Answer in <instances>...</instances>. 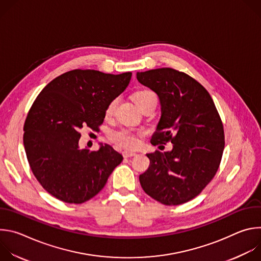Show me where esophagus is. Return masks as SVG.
<instances>
[{"mask_svg":"<svg viewBox=\"0 0 261 261\" xmlns=\"http://www.w3.org/2000/svg\"><path fill=\"white\" fill-rule=\"evenodd\" d=\"M136 155V153L134 152H131V151H124L123 152V156L125 158H131V157H134Z\"/></svg>","mask_w":261,"mask_h":261,"instance_id":"1","label":"esophagus"}]
</instances>
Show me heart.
Instances as JSON below:
<instances>
[{
  "label": "heart",
  "instance_id": "obj_1",
  "mask_svg": "<svg viewBox=\"0 0 261 261\" xmlns=\"http://www.w3.org/2000/svg\"><path fill=\"white\" fill-rule=\"evenodd\" d=\"M157 97L156 94L152 91H148V90H142V91H138L133 95V99L135 101V103L138 105V107L140 108L141 105L143 103H145L147 100H150L151 98ZM118 103V99L115 98L111 100L106 109H105V116L109 117L113 115L114 110L117 106ZM139 136L140 133L138 132H133L129 129H120L117 131H114L110 133V138L113 140L116 144L122 146V147H127V148H134L138 145L139 143Z\"/></svg>",
  "mask_w": 261,
  "mask_h": 261
}]
</instances>
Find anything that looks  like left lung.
Here are the masks:
<instances>
[{
	"mask_svg": "<svg viewBox=\"0 0 261 261\" xmlns=\"http://www.w3.org/2000/svg\"><path fill=\"white\" fill-rule=\"evenodd\" d=\"M137 81L160 99L161 118L151 143H172L170 152L146 154L139 175L143 191L165 205L187 202L215 176L225 145L224 129L208 92L188 74L172 68L137 72Z\"/></svg>",
	"mask_w": 261,
	"mask_h": 261,
	"instance_id": "obj_1",
	"label": "left lung"
}]
</instances>
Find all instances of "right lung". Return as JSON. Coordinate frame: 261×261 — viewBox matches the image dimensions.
Instances as JSON below:
<instances>
[{"mask_svg": "<svg viewBox=\"0 0 261 261\" xmlns=\"http://www.w3.org/2000/svg\"><path fill=\"white\" fill-rule=\"evenodd\" d=\"M131 76V72L71 70L53 80L34 101L23 126V145L32 172L54 197L67 203L88 201L123 161L109 144L98 151L81 148L80 130H99L108 103L126 90Z\"/></svg>", "mask_w": 261, "mask_h": 261, "instance_id": "add662e5", "label": "right lung"}]
</instances>
